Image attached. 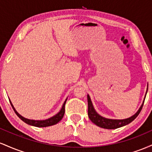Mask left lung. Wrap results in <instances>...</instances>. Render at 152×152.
I'll return each instance as SVG.
<instances>
[{
  "label": "left lung",
  "instance_id": "1",
  "mask_svg": "<svg viewBox=\"0 0 152 152\" xmlns=\"http://www.w3.org/2000/svg\"><path fill=\"white\" fill-rule=\"evenodd\" d=\"M148 89V88H147ZM147 92V91H146ZM87 99H88V115L89 117L90 120L95 124L96 126L99 127H102L104 129H115L119 128V127L124 126L125 125L129 124L132 121H133L137 117L138 115L142 111L143 105H144V102H143L142 105L138 110V111L136 113L134 116H131L130 118H126V119H109V118H106L101 116L96 112V111L94 109V106L92 105L91 101L89 96H87Z\"/></svg>",
  "mask_w": 152,
  "mask_h": 152
}]
</instances>
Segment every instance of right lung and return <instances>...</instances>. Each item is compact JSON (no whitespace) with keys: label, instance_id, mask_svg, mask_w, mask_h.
<instances>
[{"label":"right lung","instance_id":"add662e5","mask_svg":"<svg viewBox=\"0 0 152 152\" xmlns=\"http://www.w3.org/2000/svg\"><path fill=\"white\" fill-rule=\"evenodd\" d=\"M66 100H67V99H66ZM66 100L64 102L61 109V111H59L58 114L55 115V116H53V117L48 118V119L42 120V121H36V120L28 119V118L23 117L22 116H20V115L16 111H15L14 107H13V104H12L11 102H10V104H11L13 110H14L15 113L17 114V116H18V117L22 120V121L25 122V123L28 124L29 125H31V126H34L36 127H46V126H52V125L56 124L57 123H58V122L62 119L63 117H64V113H65V105H66Z\"/></svg>","mask_w":152,"mask_h":152}]
</instances>
